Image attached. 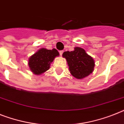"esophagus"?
Masks as SVG:
<instances>
[{"label": "esophagus", "mask_w": 124, "mask_h": 124, "mask_svg": "<svg viewBox=\"0 0 124 124\" xmlns=\"http://www.w3.org/2000/svg\"><path fill=\"white\" fill-rule=\"evenodd\" d=\"M63 53H64V51H63V50H60V51H59V53H60V55H62V54H63Z\"/></svg>", "instance_id": "obj_1"}]
</instances>
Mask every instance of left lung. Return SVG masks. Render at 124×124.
<instances>
[{
	"mask_svg": "<svg viewBox=\"0 0 124 124\" xmlns=\"http://www.w3.org/2000/svg\"><path fill=\"white\" fill-rule=\"evenodd\" d=\"M62 56L67 60L70 72L75 78L82 79L93 72L94 60L83 48L76 47L74 51L65 52Z\"/></svg>",
	"mask_w": 124,
	"mask_h": 124,
	"instance_id": "1",
	"label": "left lung"
}]
</instances>
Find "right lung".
Instances as JSON below:
<instances>
[{"label": "right lung", "mask_w": 124, "mask_h": 124, "mask_svg": "<svg viewBox=\"0 0 124 124\" xmlns=\"http://www.w3.org/2000/svg\"><path fill=\"white\" fill-rule=\"evenodd\" d=\"M59 55V53L56 49H40L29 58V67L35 74H42L49 69L50 64L55 57Z\"/></svg>", "instance_id": "1"}]
</instances>
